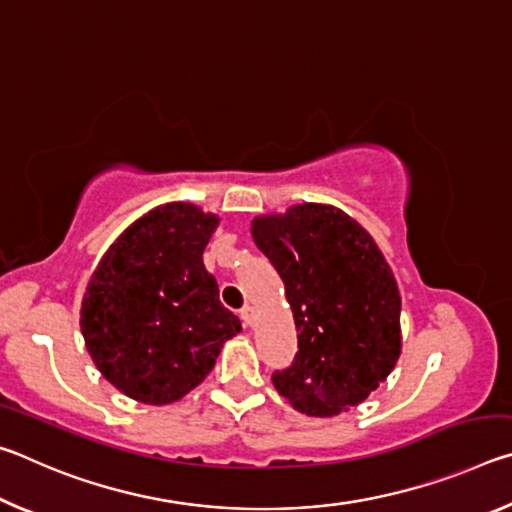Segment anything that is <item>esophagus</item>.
Instances as JSON below:
<instances>
[{"label": "esophagus", "instance_id": "34e87169", "mask_svg": "<svg viewBox=\"0 0 512 512\" xmlns=\"http://www.w3.org/2000/svg\"><path fill=\"white\" fill-rule=\"evenodd\" d=\"M241 320H244V325H253L255 323V309L253 307H244L241 309Z\"/></svg>", "mask_w": 512, "mask_h": 512}]
</instances>
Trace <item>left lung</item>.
<instances>
[{
    "instance_id": "1",
    "label": "left lung",
    "mask_w": 512,
    "mask_h": 512,
    "mask_svg": "<svg viewBox=\"0 0 512 512\" xmlns=\"http://www.w3.org/2000/svg\"><path fill=\"white\" fill-rule=\"evenodd\" d=\"M253 239L284 282L298 329L273 386L300 413L329 418L361 404L400 359L402 300L375 241L332 205L257 216Z\"/></svg>"
}]
</instances>
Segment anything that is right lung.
Returning <instances> with one entry per match:
<instances>
[{"label":"right lung","mask_w":512,"mask_h":512,"mask_svg":"<svg viewBox=\"0 0 512 512\" xmlns=\"http://www.w3.org/2000/svg\"><path fill=\"white\" fill-rule=\"evenodd\" d=\"M216 225L196 205L155 207L121 232L90 277L81 307L85 348L101 375L137 402L180 400L241 332L203 264Z\"/></svg>","instance_id":"right-lung-1"}]
</instances>
